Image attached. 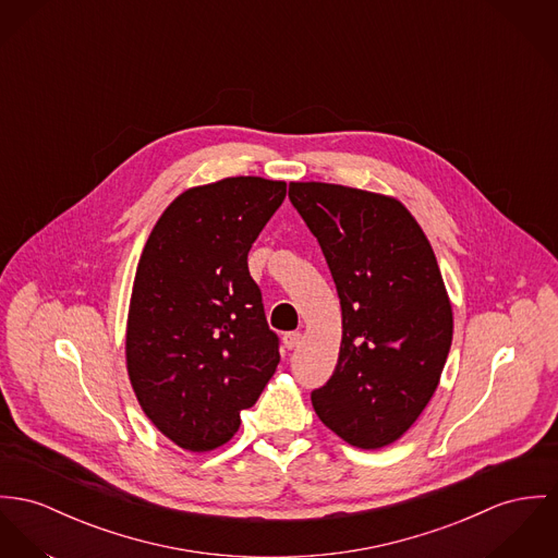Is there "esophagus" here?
<instances>
[{
    "instance_id": "obj_1",
    "label": "esophagus",
    "mask_w": 558,
    "mask_h": 558,
    "mask_svg": "<svg viewBox=\"0 0 558 558\" xmlns=\"http://www.w3.org/2000/svg\"><path fill=\"white\" fill-rule=\"evenodd\" d=\"M301 342V333L300 331H291V333H284V338H282V343H284V348H289V350H295Z\"/></svg>"
}]
</instances>
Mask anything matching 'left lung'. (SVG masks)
Returning <instances> with one entry per match:
<instances>
[{
    "instance_id": "obj_1",
    "label": "left lung",
    "mask_w": 558,
    "mask_h": 558,
    "mask_svg": "<svg viewBox=\"0 0 558 558\" xmlns=\"http://www.w3.org/2000/svg\"><path fill=\"white\" fill-rule=\"evenodd\" d=\"M289 197L323 248L342 305L338 365L312 405L350 446L385 448L427 408L452 343L437 258L390 195L291 182Z\"/></svg>"
}]
</instances>
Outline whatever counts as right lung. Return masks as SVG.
Returning <instances> with one entry per match:
<instances>
[{"instance_id": "right-lung-1", "label": "right lung", "mask_w": 558, "mask_h": 558, "mask_svg": "<svg viewBox=\"0 0 558 558\" xmlns=\"http://www.w3.org/2000/svg\"><path fill=\"white\" fill-rule=\"evenodd\" d=\"M284 195V180L258 175L191 186L144 244L129 300V380L148 421L182 450L229 441L280 363L248 251Z\"/></svg>"}]
</instances>
